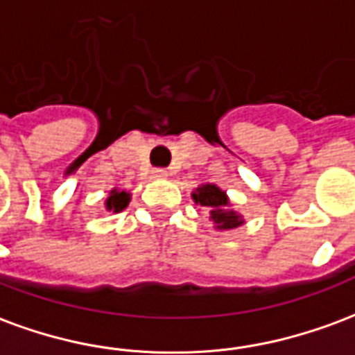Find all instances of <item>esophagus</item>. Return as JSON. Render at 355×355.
I'll return each instance as SVG.
<instances>
[{"mask_svg":"<svg viewBox=\"0 0 355 355\" xmlns=\"http://www.w3.org/2000/svg\"><path fill=\"white\" fill-rule=\"evenodd\" d=\"M167 175H169V173H167L165 169H162V167H157V169L152 171V177H154V178H165Z\"/></svg>","mask_w":355,"mask_h":355,"instance_id":"esophagus-1","label":"esophagus"}]
</instances>
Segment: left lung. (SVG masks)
Here are the masks:
<instances>
[{
    "mask_svg": "<svg viewBox=\"0 0 355 355\" xmlns=\"http://www.w3.org/2000/svg\"><path fill=\"white\" fill-rule=\"evenodd\" d=\"M196 203L211 211L212 222L218 230H235L243 224V218L237 212L227 209V196L214 184H205L198 188V193H193Z\"/></svg>",
    "mask_w": 355,
    "mask_h": 355,
    "instance_id": "8db88e82",
    "label": "left lung"
}]
</instances>
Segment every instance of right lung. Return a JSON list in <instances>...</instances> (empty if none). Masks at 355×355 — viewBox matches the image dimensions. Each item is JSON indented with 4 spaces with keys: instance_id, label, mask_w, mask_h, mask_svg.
Returning <instances> with one entry per match:
<instances>
[{
    "instance_id": "obj_1",
    "label": "right lung",
    "mask_w": 355,
    "mask_h": 355,
    "mask_svg": "<svg viewBox=\"0 0 355 355\" xmlns=\"http://www.w3.org/2000/svg\"><path fill=\"white\" fill-rule=\"evenodd\" d=\"M128 203H130V193H125V191H118V190H112L111 196H109V199H107V209L109 211H122V209H125L128 207Z\"/></svg>"
}]
</instances>
